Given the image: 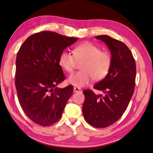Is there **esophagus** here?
I'll list each match as a JSON object with an SVG mask.
<instances>
[{"label": "esophagus", "instance_id": "obj_1", "mask_svg": "<svg viewBox=\"0 0 153 153\" xmlns=\"http://www.w3.org/2000/svg\"><path fill=\"white\" fill-rule=\"evenodd\" d=\"M81 91V89L79 87H74V93H77V92H79Z\"/></svg>", "mask_w": 153, "mask_h": 153}]
</instances>
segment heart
Masks as SVG:
<instances>
[{
    "instance_id": "obj_1",
    "label": "heart",
    "mask_w": 153,
    "mask_h": 153,
    "mask_svg": "<svg viewBox=\"0 0 153 153\" xmlns=\"http://www.w3.org/2000/svg\"><path fill=\"white\" fill-rule=\"evenodd\" d=\"M77 62H82V71L71 74L68 83L77 87H83L94 81H100L108 74L111 66L110 54L89 42L81 43L74 48L73 54L66 51L60 55L59 64L68 72H72Z\"/></svg>"
}]
</instances>
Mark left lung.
Segmentation results:
<instances>
[{"label":"left lung","instance_id":"8db88e82","mask_svg":"<svg viewBox=\"0 0 153 153\" xmlns=\"http://www.w3.org/2000/svg\"><path fill=\"white\" fill-rule=\"evenodd\" d=\"M111 54V66L106 76L93 87L103 93L96 95L91 90L83 93V114L87 123L95 128H106L115 123L124 113L134 94L136 66L126 45L108 35H97Z\"/></svg>","mask_w":153,"mask_h":153}]
</instances>
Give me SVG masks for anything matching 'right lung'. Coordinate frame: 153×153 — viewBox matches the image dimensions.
<instances>
[{
	"label": "right lung",
	"instance_id": "obj_1",
	"mask_svg": "<svg viewBox=\"0 0 153 153\" xmlns=\"http://www.w3.org/2000/svg\"><path fill=\"white\" fill-rule=\"evenodd\" d=\"M77 39L45 31L31 35L19 48L16 88L24 112L37 124L48 126L58 121L72 95L73 86L56 85L65 79L60 55Z\"/></svg>",
	"mask_w": 153,
	"mask_h": 153
}]
</instances>
